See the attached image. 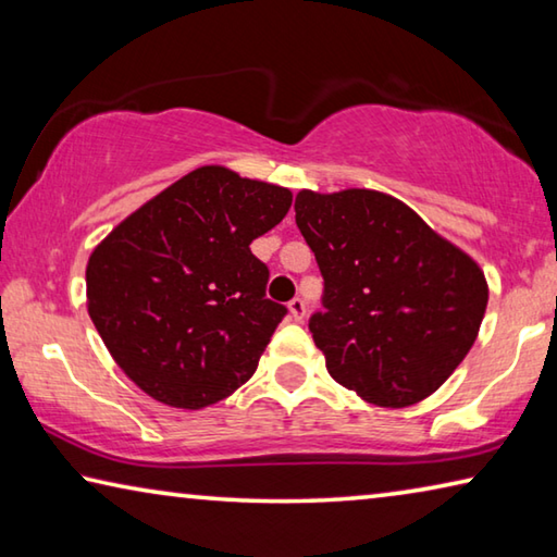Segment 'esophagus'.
Returning a JSON list of instances; mask_svg holds the SVG:
<instances>
[{
  "label": "esophagus",
  "mask_w": 557,
  "mask_h": 557,
  "mask_svg": "<svg viewBox=\"0 0 557 557\" xmlns=\"http://www.w3.org/2000/svg\"><path fill=\"white\" fill-rule=\"evenodd\" d=\"M289 319L292 322H301V319H305V312H307V307H305V299H299V297H295L289 301Z\"/></svg>",
  "instance_id": "esophagus-1"
}]
</instances>
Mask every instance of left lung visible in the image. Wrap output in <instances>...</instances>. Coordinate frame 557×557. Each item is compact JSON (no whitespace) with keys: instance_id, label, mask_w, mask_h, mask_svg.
<instances>
[{"instance_id":"obj_1","label":"left lung","mask_w":557,"mask_h":557,"mask_svg":"<svg viewBox=\"0 0 557 557\" xmlns=\"http://www.w3.org/2000/svg\"><path fill=\"white\" fill-rule=\"evenodd\" d=\"M295 213L324 277L309 332L329 375L381 408L425 400L476 342L482 268L383 191L301 188Z\"/></svg>"}]
</instances>
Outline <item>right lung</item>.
Instances as JSON below:
<instances>
[{
	"instance_id": "right-lung-1",
	"label": "right lung",
	"mask_w": 557,
	"mask_h": 557,
	"mask_svg": "<svg viewBox=\"0 0 557 557\" xmlns=\"http://www.w3.org/2000/svg\"><path fill=\"white\" fill-rule=\"evenodd\" d=\"M292 191L209 164L110 231L88 260V314L149 398L201 410L250 379L287 309L265 297L250 243L285 219Z\"/></svg>"
}]
</instances>
